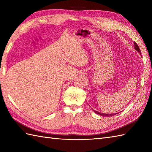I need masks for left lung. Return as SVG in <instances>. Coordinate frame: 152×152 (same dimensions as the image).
<instances>
[{"label": "left lung", "mask_w": 152, "mask_h": 152, "mask_svg": "<svg viewBox=\"0 0 152 152\" xmlns=\"http://www.w3.org/2000/svg\"><path fill=\"white\" fill-rule=\"evenodd\" d=\"M134 48H135V50H136L137 51H138V52H139V53H140V55H141V53H140V50L139 47H138V44H137L136 42H134ZM94 111H95V110H94ZM95 112L96 113V114H99V115H103V116H112V115H115V114H101V113L98 112H96V111H95ZM117 114H118V113H117Z\"/></svg>", "instance_id": "1"}]
</instances>
